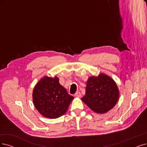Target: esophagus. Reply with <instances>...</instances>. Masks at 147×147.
Returning <instances> with one entry per match:
<instances>
[{
  "label": "esophagus",
  "mask_w": 147,
  "mask_h": 147,
  "mask_svg": "<svg viewBox=\"0 0 147 147\" xmlns=\"http://www.w3.org/2000/svg\"><path fill=\"white\" fill-rule=\"evenodd\" d=\"M74 96L76 97H81V96H82V94H81V93H80V92H77V93H76L74 94Z\"/></svg>",
  "instance_id": "esophagus-1"
}]
</instances>
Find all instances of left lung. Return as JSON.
<instances>
[{
    "label": "left lung",
    "instance_id": "obj_1",
    "mask_svg": "<svg viewBox=\"0 0 147 147\" xmlns=\"http://www.w3.org/2000/svg\"><path fill=\"white\" fill-rule=\"evenodd\" d=\"M119 91L114 80L100 73L98 76L88 78L85 95L82 100L91 110L103 114L115 107L119 99Z\"/></svg>",
    "mask_w": 147,
    "mask_h": 147
}]
</instances>
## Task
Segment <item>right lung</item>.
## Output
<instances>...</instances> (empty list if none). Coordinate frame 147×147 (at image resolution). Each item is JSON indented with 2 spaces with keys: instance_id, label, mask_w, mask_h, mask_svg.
Returning a JSON list of instances; mask_svg holds the SVG:
<instances>
[{
  "instance_id": "obj_1",
  "label": "right lung",
  "mask_w": 147,
  "mask_h": 147,
  "mask_svg": "<svg viewBox=\"0 0 147 147\" xmlns=\"http://www.w3.org/2000/svg\"><path fill=\"white\" fill-rule=\"evenodd\" d=\"M74 97L59 84L57 77L45 76L36 85L32 100L37 111L49 119H56L67 112Z\"/></svg>"
}]
</instances>
